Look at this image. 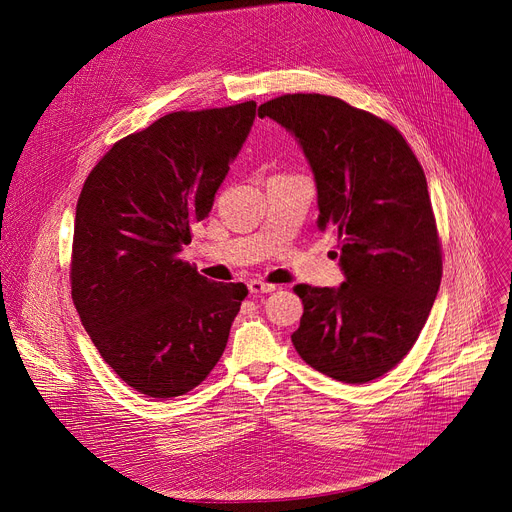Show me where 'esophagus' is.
I'll list each match as a JSON object with an SVG mask.
<instances>
[{"label": "esophagus", "mask_w": 512, "mask_h": 512, "mask_svg": "<svg viewBox=\"0 0 512 512\" xmlns=\"http://www.w3.org/2000/svg\"><path fill=\"white\" fill-rule=\"evenodd\" d=\"M276 290V284H267V282H261V280H251L249 282V292L251 294H267V292H274Z\"/></svg>", "instance_id": "obj_1"}]
</instances>
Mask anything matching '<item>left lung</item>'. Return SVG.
Returning <instances> with one entry per match:
<instances>
[{"mask_svg":"<svg viewBox=\"0 0 512 512\" xmlns=\"http://www.w3.org/2000/svg\"><path fill=\"white\" fill-rule=\"evenodd\" d=\"M301 145L317 186L319 230L340 240L338 288L294 286L305 311L292 344L344 384L380 378L405 357L436 301L442 253L427 180L382 118L317 93L259 105Z\"/></svg>","mask_w":512,"mask_h":512,"instance_id":"8db88e82","label":"left lung"}]
</instances>
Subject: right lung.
<instances>
[{"mask_svg":"<svg viewBox=\"0 0 512 512\" xmlns=\"http://www.w3.org/2000/svg\"><path fill=\"white\" fill-rule=\"evenodd\" d=\"M255 107L159 118L107 151L80 191L72 301L103 361L151 398L207 378L249 294L240 282H209L178 253L211 211Z\"/></svg>","mask_w":512,"mask_h":512,"instance_id":"right-lung-1","label":"right lung"}]
</instances>
